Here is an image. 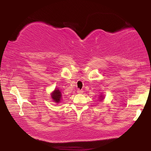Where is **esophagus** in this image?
Returning a JSON list of instances; mask_svg holds the SVG:
<instances>
[{
    "mask_svg": "<svg viewBox=\"0 0 151 151\" xmlns=\"http://www.w3.org/2000/svg\"><path fill=\"white\" fill-rule=\"evenodd\" d=\"M77 93H79V94H81V93H83V90H80V89H78V90H77Z\"/></svg>",
    "mask_w": 151,
    "mask_h": 151,
    "instance_id": "esophagus-1",
    "label": "esophagus"
}]
</instances>
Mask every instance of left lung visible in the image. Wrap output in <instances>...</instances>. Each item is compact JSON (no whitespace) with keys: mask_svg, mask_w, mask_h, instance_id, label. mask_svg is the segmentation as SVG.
<instances>
[{"mask_svg":"<svg viewBox=\"0 0 151 151\" xmlns=\"http://www.w3.org/2000/svg\"><path fill=\"white\" fill-rule=\"evenodd\" d=\"M101 97H102V96H101Z\"/></svg>","mask_w":151,"mask_h":151,"instance_id":"1","label":"left lung"}]
</instances>
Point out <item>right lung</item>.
Masks as SVG:
<instances>
[{
  "label": "right lung",
  "instance_id": "right-lung-1",
  "mask_svg": "<svg viewBox=\"0 0 151 151\" xmlns=\"http://www.w3.org/2000/svg\"><path fill=\"white\" fill-rule=\"evenodd\" d=\"M52 99L55 103H59L61 99V93L58 89H55L54 92L51 94Z\"/></svg>",
  "mask_w": 151,
  "mask_h": 151
}]
</instances>
